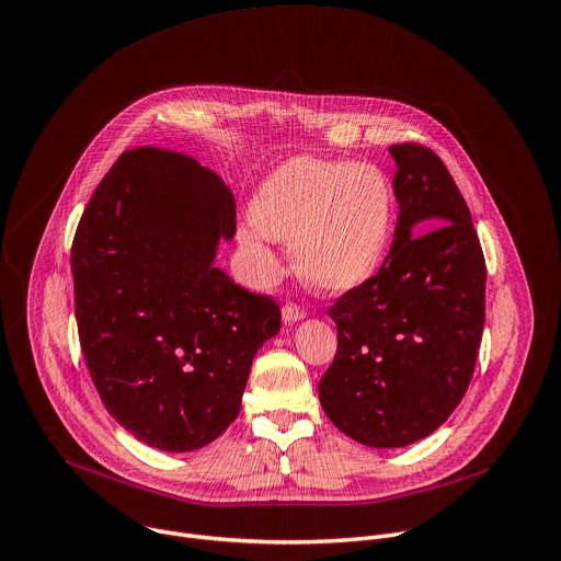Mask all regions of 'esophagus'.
Masks as SVG:
<instances>
[{"mask_svg":"<svg viewBox=\"0 0 561 561\" xmlns=\"http://www.w3.org/2000/svg\"><path fill=\"white\" fill-rule=\"evenodd\" d=\"M282 317H284L286 323H295V321H299V319L306 317V310H304V306H299V304H295V301H288V304L282 308Z\"/></svg>","mask_w":561,"mask_h":561,"instance_id":"1","label":"esophagus"}]
</instances>
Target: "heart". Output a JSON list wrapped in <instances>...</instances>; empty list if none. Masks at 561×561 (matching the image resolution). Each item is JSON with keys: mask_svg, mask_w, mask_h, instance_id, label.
<instances>
[{"mask_svg": "<svg viewBox=\"0 0 561 561\" xmlns=\"http://www.w3.org/2000/svg\"><path fill=\"white\" fill-rule=\"evenodd\" d=\"M392 231L394 192L379 167L293 158L262 182L238 238L260 275L275 271V238L293 242L312 286L345 293L379 271Z\"/></svg>", "mask_w": 561, "mask_h": 561, "instance_id": "heart-1", "label": "heart"}]
</instances>
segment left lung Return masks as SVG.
Returning <instances> with one entry per match:
<instances>
[{
	"instance_id": "left-lung-1",
	"label": "left lung",
	"mask_w": 561,
	"mask_h": 561,
	"mask_svg": "<svg viewBox=\"0 0 561 561\" xmlns=\"http://www.w3.org/2000/svg\"><path fill=\"white\" fill-rule=\"evenodd\" d=\"M390 153L394 242L377 275L330 306L336 354L319 381L328 419L367 447L412 445L449 419L484 328V255L451 173L419 142Z\"/></svg>"
}]
</instances>
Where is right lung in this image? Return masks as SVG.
<instances>
[{
    "mask_svg": "<svg viewBox=\"0 0 561 561\" xmlns=\"http://www.w3.org/2000/svg\"><path fill=\"white\" fill-rule=\"evenodd\" d=\"M236 198L196 158L134 147L103 175L72 240L75 314L118 425L162 451L216 440L240 414L255 352L282 328L271 295L214 266Z\"/></svg>",
    "mask_w": 561,
    "mask_h": 561,
    "instance_id": "right-lung-1",
    "label": "right lung"
}]
</instances>
